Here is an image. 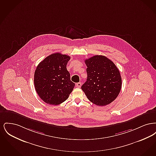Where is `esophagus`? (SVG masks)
I'll list each match as a JSON object with an SVG mask.
<instances>
[{"mask_svg":"<svg viewBox=\"0 0 156 156\" xmlns=\"http://www.w3.org/2000/svg\"><path fill=\"white\" fill-rule=\"evenodd\" d=\"M81 86V82H78V83H76V87H78V88H80Z\"/></svg>","mask_w":156,"mask_h":156,"instance_id":"obj_1","label":"esophagus"}]
</instances>
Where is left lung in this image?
<instances>
[{
  "label": "left lung",
  "instance_id": "left-lung-1",
  "mask_svg": "<svg viewBox=\"0 0 156 156\" xmlns=\"http://www.w3.org/2000/svg\"><path fill=\"white\" fill-rule=\"evenodd\" d=\"M87 79L81 89L94 104L105 106L112 102L119 94L122 78L118 68L104 55H94L85 60Z\"/></svg>",
  "mask_w": 156,
  "mask_h": 156
}]
</instances>
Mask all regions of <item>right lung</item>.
Wrapping results in <instances>:
<instances>
[{
	"mask_svg": "<svg viewBox=\"0 0 156 156\" xmlns=\"http://www.w3.org/2000/svg\"><path fill=\"white\" fill-rule=\"evenodd\" d=\"M70 57L59 52L52 54L39 63L34 76L35 89L47 104L58 105L66 101L75 87L67 64Z\"/></svg>",
	"mask_w": 156,
	"mask_h": 156,
	"instance_id": "add662e5",
	"label": "right lung"
}]
</instances>
